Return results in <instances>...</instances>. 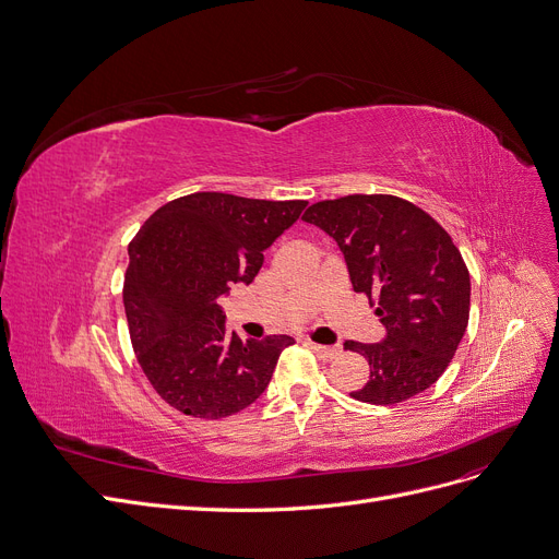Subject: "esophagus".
Masks as SVG:
<instances>
[{"mask_svg": "<svg viewBox=\"0 0 559 559\" xmlns=\"http://www.w3.org/2000/svg\"><path fill=\"white\" fill-rule=\"evenodd\" d=\"M308 347L313 349V353L320 357V359H324V361H332V359H336L338 355H341V347H329V345H318V343H313V341H308Z\"/></svg>", "mask_w": 559, "mask_h": 559, "instance_id": "esophagus-1", "label": "esophagus"}]
</instances>
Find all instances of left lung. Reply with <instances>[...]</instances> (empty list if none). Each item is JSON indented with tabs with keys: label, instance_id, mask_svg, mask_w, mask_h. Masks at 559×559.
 Returning a JSON list of instances; mask_svg holds the SVG:
<instances>
[{
	"label": "left lung",
	"instance_id": "left-lung-1",
	"mask_svg": "<svg viewBox=\"0 0 559 559\" xmlns=\"http://www.w3.org/2000/svg\"><path fill=\"white\" fill-rule=\"evenodd\" d=\"M301 218L334 237L355 293L386 329L382 343H345L370 366L349 396L394 405L436 384L469 320V272L444 227L396 195L322 200Z\"/></svg>",
	"mask_w": 559,
	"mask_h": 559
}]
</instances>
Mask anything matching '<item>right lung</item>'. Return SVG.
<instances>
[{
  "label": "right lung",
  "instance_id": "add662e5",
  "mask_svg": "<svg viewBox=\"0 0 559 559\" xmlns=\"http://www.w3.org/2000/svg\"><path fill=\"white\" fill-rule=\"evenodd\" d=\"M306 200L191 193L156 210L129 243L123 276L131 343L156 394L189 417L221 419L255 403L290 336L225 334L218 299L253 283Z\"/></svg>",
  "mask_w": 559,
  "mask_h": 559
}]
</instances>
